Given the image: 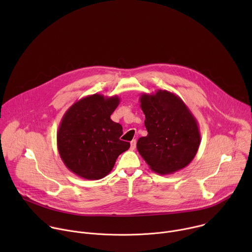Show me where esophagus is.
I'll use <instances>...</instances> for the list:
<instances>
[{
  "instance_id": "obj_1",
  "label": "esophagus",
  "mask_w": 252,
  "mask_h": 252,
  "mask_svg": "<svg viewBox=\"0 0 252 252\" xmlns=\"http://www.w3.org/2000/svg\"><path fill=\"white\" fill-rule=\"evenodd\" d=\"M135 148H136V141H135L134 139H132V140L130 141V150H131V151H134Z\"/></svg>"
}]
</instances>
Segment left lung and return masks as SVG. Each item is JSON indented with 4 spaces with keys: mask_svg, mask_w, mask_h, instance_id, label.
<instances>
[{
    "mask_svg": "<svg viewBox=\"0 0 252 252\" xmlns=\"http://www.w3.org/2000/svg\"><path fill=\"white\" fill-rule=\"evenodd\" d=\"M148 135L139 137L136 149L150 168L159 174L185 168L194 158L200 132L196 119L173 93L158 90L139 97Z\"/></svg>",
    "mask_w": 252,
    "mask_h": 252,
    "instance_id": "1",
    "label": "left lung"
}]
</instances>
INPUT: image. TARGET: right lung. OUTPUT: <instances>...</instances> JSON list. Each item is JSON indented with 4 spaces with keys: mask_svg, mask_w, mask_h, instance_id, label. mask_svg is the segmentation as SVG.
<instances>
[{
    "mask_svg": "<svg viewBox=\"0 0 252 252\" xmlns=\"http://www.w3.org/2000/svg\"><path fill=\"white\" fill-rule=\"evenodd\" d=\"M120 103L118 95L94 94L76 101L63 115L57 145L64 165L85 179L109 174L118 158L130 147L121 140L123 126L111 120Z\"/></svg>",
    "mask_w": 252,
    "mask_h": 252,
    "instance_id": "obj_1",
    "label": "right lung"
}]
</instances>
